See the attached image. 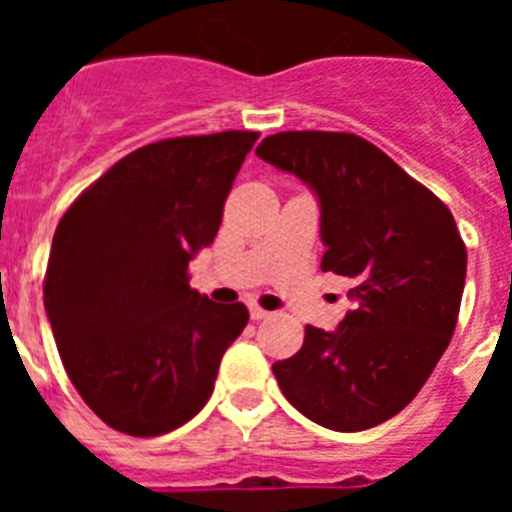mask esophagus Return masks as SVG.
<instances>
[{
	"mask_svg": "<svg viewBox=\"0 0 512 512\" xmlns=\"http://www.w3.org/2000/svg\"><path fill=\"white\" fill-rule=\"evenodd\" d=\"M271 312H266L264 307H259V305H251V320H264V318H269Z\"/></svg>",
	"mask_w": 512,
	"mask_h": 512,
	"instance_id": "obj_1",
	"label": "esophagus"
}]
</instances>
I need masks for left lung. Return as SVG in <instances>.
<instances>
[{
  "label": "left lung",
  "mask_w": 512,
  "mask_h": 512,
  "mask_svg": "<svg viewBox=\"0 0 512 512\" xmlns=\"http://www.w3.org/2000/svg\"><path fill=\"white\" fill-rule=\"evenodd\" d=\"M256 156L315 192L320 269L354 282L341 325H307L300 351L271 372L312 423L374 428L418 395L454 336L467 279L454 215L354 133L289 130L261 140Z\"/></svg>",
  "instance_id": "8db88e82"
}]
</instances>
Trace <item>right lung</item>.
Here are the masks:
<instances>
[{
	"instance_id": "1",
	"label": "right lung",
	"mask_w": 512,
	"mask_h": 512,
	"mask_svg": "<svg viewBox=\"0 0 512 512\" xmlns=\"http://www.w3.org/2000/svg\"><path fill=\"white\" fill-rule=\"evenodd\" d=\"M259 133L158 140L120 158L66 210L43 305L66 374L104 423L161 436L205 408L220 359L248 323L243 302L189 287Z\"/></svg>"
}]
</instances>
